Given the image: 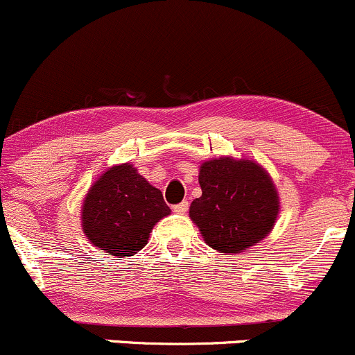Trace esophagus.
I'll return each mask as SVG.
<instances>
[{
	"label": "esophagus",
	"instance_id": "34e87169",
	"mask_svg": "<svg viewBox=\"0 0 355 355\" xmlns=\"http://www.w3.org/2000/svg\"><path fill=\"white\" fill-rule=\"evenodd\" d=\"M188 201H182V203H179V205H176V207H174V211L178 213V215H184L186 211H188Z\"/></svg>",
	"mask_w": 355,
	"mask_h": 355
}]
</instances>
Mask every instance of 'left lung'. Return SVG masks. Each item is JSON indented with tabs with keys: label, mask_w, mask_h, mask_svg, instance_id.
Instances as JSON below:
<instances>
[{
	"label": "left lung",
	"mask_w": 355,
	"mask_h": 355,
	"mask_svg": "<svg viewBox=\"0 0 355 355\" xmlns=\"http://www.w3.org/2000/svg\"><path fill=\"white\" fill-rule=\"evenodd\" d=\"M198 181L201 196L189 207V218L216 252H247L272 232L279 194L261 164L232 155L213 157L201 162Z\"/></svg>",
	"instance_id": "8db88e82"
}]
</instances>
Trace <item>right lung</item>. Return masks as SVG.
Returning a JSON list of instances; mask_svg holds the SVG:
<instances>
[{"label":"right lung","mask_w":355,"mask_h":355,"mask_svg":"<svg viewBox=\"0 0 355 355\" xmlns=\"http://www.w3.org/2000/svg\"><path fill=\"white\" fill-rule=\"evenodd\" d=\"M171 215L161 189L152 186L133 164L103 171L85 194L81 227L108 255L127 257L147 245L154 225Z\"/></svg>","instance_id":"1"}]
</instances>
